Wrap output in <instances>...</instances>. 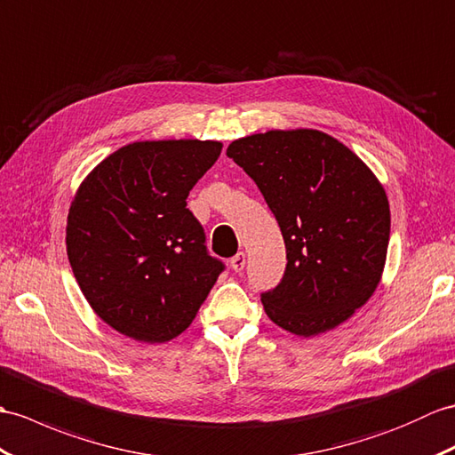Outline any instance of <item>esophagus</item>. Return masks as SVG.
<instances>
[{
	"label": "esophagus",
	"instance_id": "34e87169",
	"mask_svg": "<svg viewBox=\"0 0 455 455\" xmlns=\"http://www.w3.org/2000/svg\"><path fill=\"white\" fill-rule=\"evenodd\" d=\"M244 266H246V253L244 251H238L236 256L230 259V267H232V271L240 273L242 269H244Z\"/></svg>",
	"mask_w": 455,
	"mask_h": 455
}]
</instances>
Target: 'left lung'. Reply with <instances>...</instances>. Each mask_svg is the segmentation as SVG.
Wrapping results in <instances>:
<instances>
[{
    "instance_id": "obj_1",
    "label": "left lung",
    "mask_w": 455,
    "mask_h": 455,
    "mask_svg": "<svg viewBox=\"0 0 455 455\" xmlns=\"http://www.w3.org/2000/svg\"><path fill=\"white\" fill-rule=\"evenodd\" d=\"M227 155L256 182L281 227L287 269L261 292L271 322L312 337L351 318L386 266L389 204L361 158L318 130H271Z\"/></svg>"
}]
</instances>
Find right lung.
<instances>
[{
  "instance_id": "1",
  "label": "right lung",
  "mask_w": 455,
  "mask_h": 455,
  "mask_svg": "<svg viewBox=\"0 0 455 455\" xmlns=\"http://www.w3.org/2000/svg\"><path fill=\"white\" fill-rule=\"evenodd\" d=\"M220 149L199 140L130 143L104 158L73 197L66 228L73 275L94 314L122 335L174 339L225 269L186 207Z\"/></svg>"
}]
</instances>
